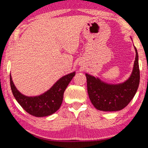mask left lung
Masks as SVG:
<instances>
[{
  "label": "left lung",
  "instance_id": "8db88e82",
  "mask_svg": "<svg viewBox=\"0 0 148 148\" xmlns=\"http://www.w3.org/2000/svg\"><path fill=\"white\" fill-rule=\"evenodd\" d=\"M133 70L129 79L123 83L108 84L86 74L89 99L97 110L104 112L119 111L126 107L133 99L140 83L138 55L137 49Z\"/></svg>",
  "mask_w": 148,
  "mask_h": 148
}]
</instances>
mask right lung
<instances>
[{"mask_svg":"<svg viewBox=\"0 0 148 148\" xmlns=\"http://www.w3.org/2000/svg\"><path fill=\"white\" fill-rule=\"evenodd\" d=\"M75 72L62 76L46 92L36 97H27L16 89L10 75V87L17 102L29 114L45 117L54 114L61 107L65 89L75 76Z\"/></svg>","mask_w":148,"mask_h":148,"instance_id":"right-lung-1","label":"right lung"}]
</instances>
